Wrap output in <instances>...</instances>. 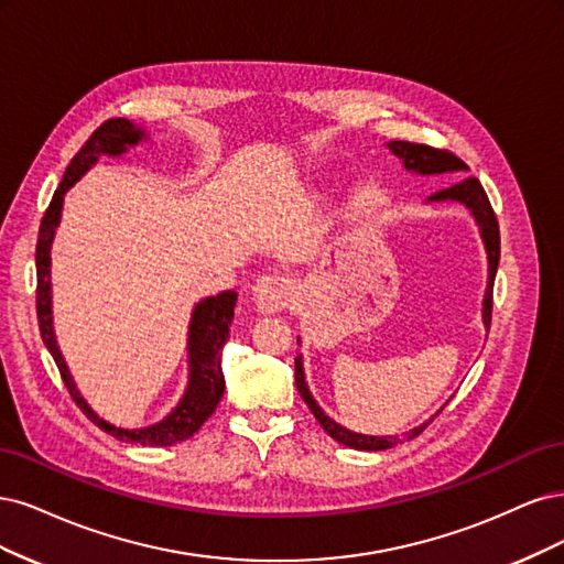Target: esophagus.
I'll use <instances>...</instances> for the list:
<instances>
[{
  "mask_svg": "<svg viewBox=\"0 0 564 564\" xmlns=\"http://www.w3.org/2000/svg\"><path fill=\"white\" fill-rule=\"evenodd\" d=\"M295 283L283 276H262L256 281L250 290V300L262 314H276L283 312L285 306L293 302Z\"/></svg>",
  "mask_w": 564,
  "mask_h": 564,
  "instance_id": "obj_1",
  "label": "esophagus"
}]
</instances>
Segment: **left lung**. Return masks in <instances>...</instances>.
<instances>
[{"label": "left lung", "mask_w": 564, "mask_h": 564, "mask_svg": "<svg viewBox=\"0 0 564 564\" xmlns=\"http://www.w3.org/2000/svg\"><path fill=\"white\" fill-rule=\"evenodd\" d=\"M387 148L391 150V154H395L398 159L403 161L405 171L416 173V175H443V173L468 171V166L462 159H457L449 152H443V150H433V148H429V144L391 140V142H387ZM445 202H457L464 208H468V213L474 215V220L480 229V239H482L485 252H487V288H485V297H482V323H485V328H489V318H492V288H495V276H497V267H499V225H497L495 210H492V206H489V198H487L482 185L478 183L476 177H466V180H462V183L435 192L426 198V204H445ZM302 339L297 337V344ZM295 381H297V391L304 398V403L308 405V410L314 412L318 424L337 443L354 447V449H362V452H379V449H389V447L398 445V441H401L398 435L356 433V431H349L347 426L337 424L335 420H330V416L323 412V408L314 401L312 391H308V387H306L302 354H297V358H295ZM438 412H435V414H438ZM433 416H431V420H433ZM429 422L408 431L405 438L410 441V438H414V435H420L429 426Z\"/></svg>", "instance_id": "1"}]
</instances>
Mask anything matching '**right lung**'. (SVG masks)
Masks as SVG:
<instances>
[{
	"mask_svg": "<svg viewBox=\"0 0 564 564\" xmlns=\"http://www.w3.org/2000/svg\"><path fill=\"white\" fill-rule=\"evenodd\" d=\"M150 135L142 126L129 119H107L100 123L86 140L84 148L69 161V166L63 175V183L51 198V206L44 213L37 241V318L42 339L48 354L56 360V366L63 375L65 387L84 414L96 426L115 435L123 443H140L152 447H171L183 443L202 429V424L215 412L217 403L225 393V375H223V347L229 339V325L234 321L236 293L225 290L215 297H204L192 308L189 328H187V387L177 405L159 420L156 424L142 429H121L115 426L86 403V398L77 389V381L72 377L63 351L58 347L56 330H53V302H51V243L56 239V229L61 225L65 194L75 187V183L96 166L100 156H121L131 148H138L140 142H148Z\"/></svg>",
	"mask_w": 564,
	"mask_h": 564,
	"instance_id": "obj_1",
	"label": "right lung"
}]
</instances>
